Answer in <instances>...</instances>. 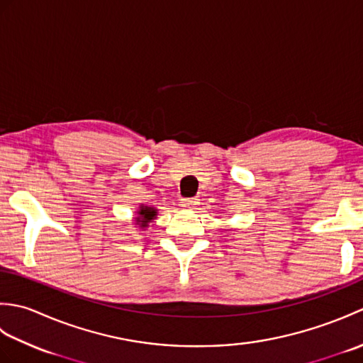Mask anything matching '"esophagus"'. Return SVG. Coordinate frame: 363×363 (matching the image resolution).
Wrapping results in <instances>:
<instances>
[{"label":"esophagus","mask_w":363,"mask_h":363,"mask_svg":"<svg viewBox=\"0 0 363 363\" xmlns=\"http://www.w3.org/2000/svg\"><path fill=\"white\" fill-rule=\"evenodd\" d=\"M198 204H199V199L198 198H184V199H181V206L184 207V209H187V211L196 209Z\"/></svg>","instance_id":"1"}]
</instances>
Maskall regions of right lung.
<instances>
[{
  "instance_id": "right-lung-1",
  "label": "right lung",
  "mask_w": 363,
  "mask_h": 363,
  "mask_svg": "<svg viewBox=\"0 0 363 363\" xmlns=\"http://www.w3.org/2000/svg\"><path fill=\"white\" fill-rule=\"evenodd\" d=\"M157 209L154 206H145L140 204V207L135 211V217H134V225L140 229H146L150 226V223H152V220L157 218Z\"/></svg>"
}]
</instances>
